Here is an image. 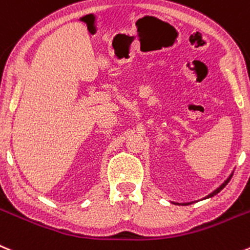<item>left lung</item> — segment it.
<instances>
[{"label": "left lung", "mask_w": 250, "mask_h": 250, "mask_svg": "<svg viewBox=\"0 0 250 250\" xmlns=\"http://www.w3.org/2000/svg\"><path fill=\"white\" fill-rule=\"evenodd\" d=\"M230 178H232V175H230L229 178H228V179H227V180H226V181H225V183H223V184H222V185H221V186H220V188H217V190H214V191H213V192H212V193H209V195H208V196H207V197H212V196H214V195H216V193H218V192H220V191H221V190H222V188H225V186H226V185H227V184H228V183H229Z\"/></svg>", "instance_id": "8db88e82"}]
</instances>
